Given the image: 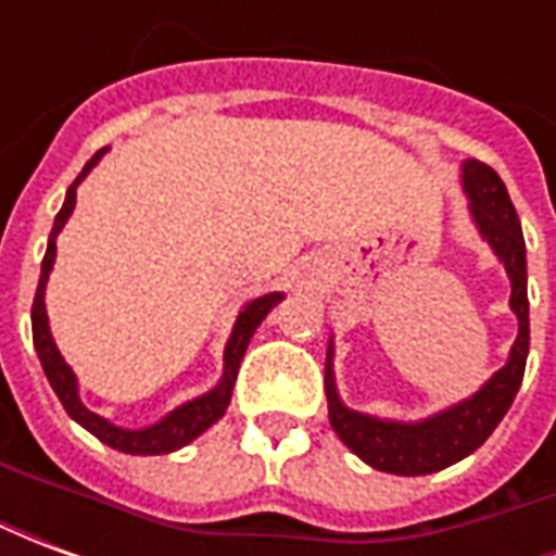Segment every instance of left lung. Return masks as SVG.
<instances>
[{"label": "left lung", "mask_w": 556, "mask_h": 556, "mask_svg": "<svg viewBox=\"0 0 556 556\" xmlns=\"http://www.w3.org/2000/svg\"><path fill=\"white\" fill-rule=\"evenodd\" d=\"M462 190L467 195V211L473 226L482 235V241L491 247V253L501 258L513 286L509 309L518 318V337L501 369L473 396L462 399L431 417L387 419L354 410L342 402L333 375V337L327 342L325 390L330 426L357 458L375 470L396 477H426L479 450L489 441L491 431L497 429V422L506 417L525 378L527 351H530V303H527V250L521 223L509 202L506 184L485 163L479 160L462 163Z\"/></svg>", "instance_id": "left-lung-1"}]
</instances>
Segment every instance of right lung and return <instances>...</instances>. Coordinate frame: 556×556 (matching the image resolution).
Wrapping results in <instances>:
<instances>
[{
    "instance_id": "obj_1",
    "label": "right lung",
    "mask_w": 556,
    "mask_h": 556,
    "mask_svg": "<svg viewBox=\"0 0 556 556\" xmlns=\"http://www.w3.org/2000/svg\"><path fill=\"white\" fill-rule=\"evenodd\" d=\"M110 148H101L94 157L83 166V172L77 175V181L67 187L65 193V205L62 211L55 214L53 231H50V241H47V253H43L41 262V279H38V291H35V303H31V339H35V351H38V361L43 366V375H47V381L55 390V396L59 402L65 405L67 417L77 419L79 426L86 431H91L98 441H103L106 446H113L118 453L127 455H166L175 453V450H181L190 441H195L202 431H207L214 422H217L226 408H229L231 402V390H235V378H238V369H241L243 354H247V345H250V339H253L255 327L265 321V315L277 306L286 294L282 291H270V294H262V298H255V301L243 303V309L235 318V327H231V337L226 342V351H223V375H219V381L207 393L202 396L190 399V402H184L175 410H169L166 417L157 419V422H151L146 429H125V426H115L101 414H94L83 405V399H79V384H77V375L74 369L67 366L65 357H62V351L55 349V339L50 333V318H47V303H43V291H47V279L53 274L55 265V238H59V231L65 229V223L74 214V207H77V187L83 184V178L89 175L101 157L106 154Z\"/></svg>"
}]
</instances>
